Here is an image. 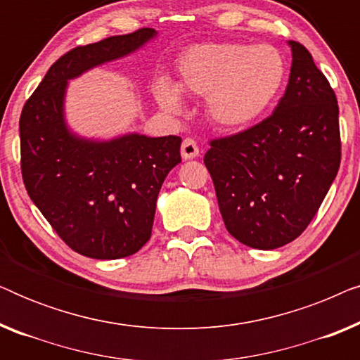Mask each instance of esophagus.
<instances>
[{
  "label": "esophagus",
  "instance_id": "34e87169",
  "mask_svg": "<svg viewBox=\"0 0 360 360\" xmlns=\"http://www.w3.org/2000/svg\"><path fill=\"white\" fill-rule=\"evenodd\" d=\"M198 154H200L198 144H196L195 139H191V137H186V139L181 142V157H184L185 160H190V159H195Z\"/></svg>",
  "mask_w": 360,
  "mask_h": 360
}]
</instances>
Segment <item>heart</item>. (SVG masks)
Segmentation results:
<instances>
[{
  "mask_svg": "<svg viewBox=\"0 0 360 360\" xmlns=\"http://www.w3.org/2000/svg\"><path fill=\"white\" fill-rule=\"evenodd\" d=\"M179 86L165 78L154 88L157 103L169 112L181 111V91L206 98L211 120L226 129L252 124L278 96L285 62L272 46L205 42L186 49L176 63Z\"/></svg>",
  "mask_w": 360,
  "mask_h": 360,
  "instance_id": "b5f03b06",
  "label": "heart"
}]
</instances>
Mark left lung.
Returning a JSON list of instances; mask_svg holds the SVG:
<instances>
[{
  "label": "left lung",
  "instance_id": "left-lung-1",
  "mask_svg": "<svg viewBox=\"0 0 360 360\" xmlns=\"http://www.w3.org/2000/svg\"><path fill=\"white\" fill-rule=\"evenodd\" d=\"M292 68L272 115L210 142L205 165L226 229L249 248L292 243L321 206L341 164L339 106L311 53L290 41Z\"/></svg>",
  "mask_w": 360,
  "mask_h": 360
}]
</instances>
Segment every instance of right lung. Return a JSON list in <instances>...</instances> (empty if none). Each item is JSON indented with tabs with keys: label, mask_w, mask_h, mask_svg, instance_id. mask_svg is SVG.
I'll return each mask as SVG.
<instances>
[{
	"label": "right lung",
	"mask_w": 360,
	"mask_h": 360,
	"mask_svg": "<svg viewBox=\"0 0 360 360\" xmlns=\"http://www.w3.org/2000/svg\"><path fill=\"white\" fill-rule=\"evenodd\" d=\"M155 36L144 27L72 49L49 68L22 108L19 137L27 195L63 243L85 257H127L150 239L160 186L181 162V137H80L68 129L63 111L68 80L129 56Z\"/></svg>",
	"instance_id": "obj_1"
}]
</instances>
